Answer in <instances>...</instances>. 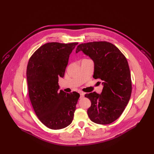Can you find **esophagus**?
I'll use <instances>...</instances> for the list:
<instances>
[{
	"label": "esophagus",
	"instance_id": "esophagus-1",
	"mask_svg": "<svg viewBox=\"0 0 154 154\" xmlns=\"http://www.w3.org/2000/svg\"><path fill=\"white\" fill-rule=\"evenodd\" d=\"M84 96H85V93L80 92V98H81V99L83 98V97H84Z\"/></svg>",
	"mask_w": 154,
	"mask_h": 154
}]
</instances>
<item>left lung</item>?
I'll return each instance as SVG.
<instances>
[{
	"instance_id": "8db88e82",
	"label": "left lung",
	"mask_w": 154,
	"mask_h": 154,
	"mask_svg": "<svg viewBox=\"0 0 154 154\" xmlns=\"http://www.w3.org/2000/svg\"><path fill=\"white\" fill-rule=\"evenodd\" d=\"M80 51L94 62L93 78L101 80L103 87L100 94L93 92L85 95L91 101L87 114L95 123L110 124L122 115L131 96V76L127 58L117 47L107 42L81 44L76 53Z\"/></svg>"
}]
</instances>
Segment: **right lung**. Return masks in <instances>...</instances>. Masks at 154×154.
Returning <instances> with one entry per match:
<instances>
[{"instance_id": "obj_1", "label": "right lung", "mask_w": 154, "mask_h": 154, "mask_svg": "<svg viewBox=\"0 0 154 154\" xmlns=\"http://www.w3.org/2000/svg\"><path fill=\"white\" fill-rule=\"evenodd\" d=\"M78 44H45L35 51L27 64L32 106L40 122L51 129L66 128L73 120L80 94L59 91L58 78H63L69 55Z\"/></svg>"}]
</instances>
